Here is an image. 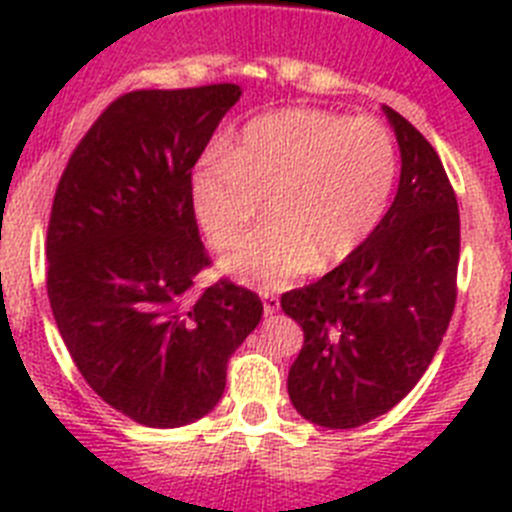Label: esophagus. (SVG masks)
<instances>
[{
	"instance_id": "esophagus-1",
	"label": "esophagus",
	"mask_w": 512,
	"mask_h": 512,
	"mask_svg": "<svg viewBox=\"0 0 512 512\" xmlns=\"http://www.w3.org/2000/svg\"><path fill=\"white\" fill-rule=\"evenodd\" d=\"M261 300H264V315H274L279 310V297L271 295V292H261Z\"/></svg>"
}]
</instances>
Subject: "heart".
<instances>
[{"instance_id":"obj_1","label":"heart","mask_w":512,"mask_h":512,"mask_svg":"<svg viewBox=\"0 0 512 512\" xmlns=\"http://www.w3.org/2000/svg\"><path fill=\"white\" fill-rule=\"evenodd\" d=\"M395 138L374 117L289 107L251 120L228 153H207L192 174L194 217L215 251L241 241L225 271L259 287L343 264L379 228L397 184Z\"/></svg>"}]
</instances>
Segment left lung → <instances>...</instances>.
I'll return each mask as SVG.
<instances>
[{
	"mask_svg": "<svg viewBox=\"0 0 512 512\" xmlns=\"http://www.w3.org/2000/svg\"><path fill=\"white\" fill-rule=\"evenodd\" d=\"M400 187L379 228L318 282L282 295L305 333L289 400L323 428H356L392 410L436 356L456 305L459 205L441 158L400 112Z\"/></svg>",
	"mask_w": 512,
	"mask_h": 512,
	"instance_id": "left-lung-1",
	"label": "left lung"
}]
</instances>
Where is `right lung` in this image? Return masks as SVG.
<instances>
[{"label": "right lung", "instance_id": "right-lung-1", "mask_svg": "<svg viewBox=\"0 0 512 512\" xmlns=\"http://www.w3.org/2000/svg\"><path fill=\"white\" fill-rule=\"evenodd\" d=\"M235 84L117 97L71 153L48 220V300L81 377L148 428H179L223 397L233 351L264 315L212 264L192 207V169Z\"/></svg>", "mask_w": 512, "mask_h": 512}]
</instances>
